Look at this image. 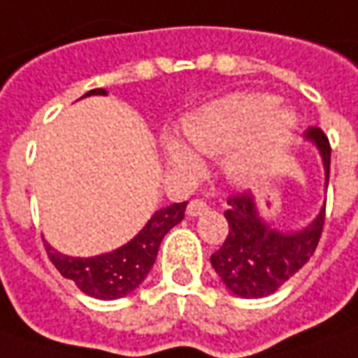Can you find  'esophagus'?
Returning <instances> with one entry per match:
<instances>
[{"mask_svg": "<svg viewBox=\"0 0 358 358\" xmlns=\"http://www.w3.org/2000/svg\"><path fill=\"white\" fill-rule=\"evenodd\" d=\"M207 209H209V205L205 203V201H201V199H192V201L187 203L186 213L189 215V217H199V215H203Z\"/></svg>", "mask_w": 358, "mask_h": 358, "instance_id": "obj_1", "label": "esophagus"}]
</instances>
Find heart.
Masks as SVG:
<instances>
[{"mask_svg":"<svg viewBox=\"0 0 358 358\" xmlns=\"http://www.w3.org/2000/svg\"><path fill=\"white\" fill-rule=\"evenodd\" d=\"M296 114L266 92H232L209 102L184 122V137L196 155L219 157L229 151V169L248 176L273 161L291 141ZM169 161L184 172H196L199 159L186 145L166 137Z\"/></svg>","mask_w":358,"mask_h":358,"instance_id":"obj_1","label":"heart"}]
</instances>
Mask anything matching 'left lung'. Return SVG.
<instances>
[{
	"label": "left lung",
	"mask_w": 358,
	"mask_h": 358,
	"mask_svg": "<svg viewBox=\"0 0 358 358\" xmlns=\"http://www.w3.org/2000/svg\"><path fill=\"white\" fill-rule=\"evenodd\" d=\"M304 137L320 151L327 187L331 147L326 134L320 127H308ZM227 203L229 209L224 217L229 222V234L224 244L211 256V266L236 296H269L312 257L324 231L326 203L314 221L296 232L271 229L259 217L252 194L232 196Z\"/></svg>",
	"instance_id": "left-lung-1"
}]
</instances>
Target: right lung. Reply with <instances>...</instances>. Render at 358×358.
<instances>
[{
  "label": "right lung",
  "mask_w": 358,
  "mask_h": 358,
  "mask_svg": "<svg viewBox=\"0 0 358 358\" xmlns=\"http://www.w3.org/2000/svg\"><path fill=\"white\" fill-rule=\"evenodd\" d=\"M91 94H106V91L92 89L83 94V99ZM186 205L187 201H182L155 211L149 222L134 238L108 254L94 257H71L54 250L48 242L44 244V248L57 271L66 279L73 281L79 291H83L92 299L116 301L136 291L143 283L157 259L164 234L184 219Z\"/></svg>",
  "instance_id": "right-lung-1"
}]
</instances>
